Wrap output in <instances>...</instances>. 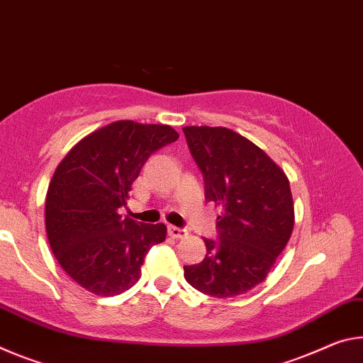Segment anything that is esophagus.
Returning a JSON list of instances; mask_svg holds the SVG:
<instances>
[{
  "label": "esophagus",
  "instance_id": "obj_1",
  "mask_svg": "<svg viewBox=\"0 0 363 363\" xmlns=\"http://www.w3.org/2000/svg\"><path fill=\"white\" fill-rule=\"evenodd\" d=\"M167 231H169V236H172V238H185V236H188V231L186 230L174 227V225H169Z\"/></svg>",
  "mask_w": 363,
  "mask_h": 363
}]
</instances>
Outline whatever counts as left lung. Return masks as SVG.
<instances>
[{
    "mask_svg": "<svg viewBox=\"0 0 363 363\" xmlns=\"http://www.w3.org/2000/svg\"><path fill=\"white\" fill-rule=\"evenodd\" d=\"M189 151L204 174L206 199L217 217V241L206 240L201 264L185 265L194 289L235 298L262 283L286 247L294 203L284 170L251 140L227 127H185Z\"/></svg>",
    "mask_w": 363,
    "mask_h": 363,
    "instance_id": "left-lung-1",
    "label": "left lung"
}]
</instances>
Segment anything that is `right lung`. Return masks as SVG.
<instances>
[{
    "label": "right lung",
    "instance_id": "right-lung-1",
    "mask_svg": "<svg viewBox=\"0 0 363 363\" xmlns=\"http://www.w3.org/2000/svg\"><path fill=\"white\" fill-rule=\"evenodd\" d=\"M170 125L117 121L86 135L59 162L45 203L51 251L72 280L96 296L133 286L164 223L121 216L133 182L154 151L178 140Z\"/></svg>",
    "mask_w": 363,
    "mask_h": 363
}]
</instances>
